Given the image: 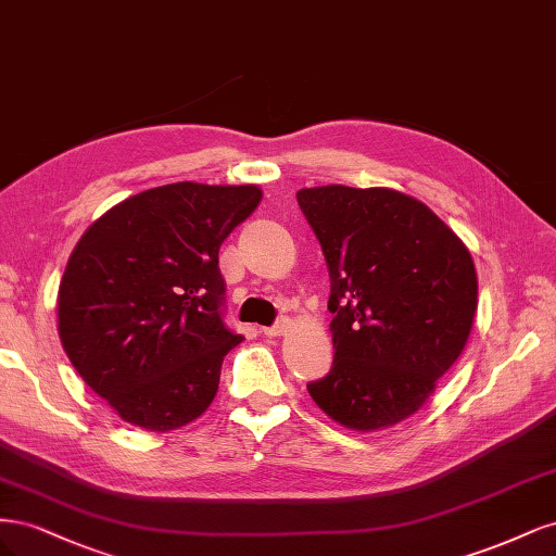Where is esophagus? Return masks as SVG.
<instances>
[{"label":"esophagus","mask_w":556,"mask_h":556,"mask_svg":"<svg viewBox=\"0 0 556 556\" xmlns=\"http://www.w3.org/2000/svg\"><path fill=\"white\" fill-rule=\"evenodd\" d=\"M288 327H290V319L280 317L274 327H264V333L271 336V339H274V336H282L285 331H288Z\"/></svg>","instance_id":"obj_1"}]
</instances>
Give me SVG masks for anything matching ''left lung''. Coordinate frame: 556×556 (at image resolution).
Returning <instances> with one entry per match:
<instances>
[{
  "label": "left lung",
  "instance_id": "8db88e82",
  "mask_svg": "<svg viewBox=\"0 0 556 556\" xmlns=\"http://www.w3.org/2000/svg\"><path fill=\"white\" fill-rule=\"evenodd\" d=\"M323 245L331 296V371L308 394L355 431L415 415L457 362L478 308L468 248L422 201L387 188L296 192Z\"/></svg>",
  "mask_w": 556,
  "mask_h": 556
}]
</instances>
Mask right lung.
Segmentation results:
<instances>
[{"mask_svg": "<svg viewBox=\"0 0 556 556\" xmlns=\"http://www.w3.org/2000/svg\"><path fill=\"white\" fill-rule=\"evenodd\" d=\"M257 185L172 182L134 194L76 243L58 292L66 357L125 422L190 425L215 399L227 352L223 241L260 206Z\"/></svg>", "mask_w": 556, "mask_h": 556, "instance_id": "obj_1", "label": "right lung"}]
</instances>
